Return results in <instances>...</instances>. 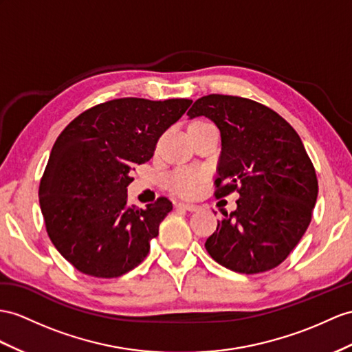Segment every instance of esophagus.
Masks as SVG:
<instances>
[{
  "mask_svg": "<svg viewBox=\"0 0 352 352\" xmlns=\"http://www.w3.org/2000/svg\"><path fill=\"white\" fill-rule=\"evenodd\" d=\"M176 206H177V208L188 210V212H195V210H199V208H200L199 204H192V203H186V201H179Z\"/></svg>",
  "mask_w": 352,
  "mask_h": 352,
  "instance_id": "34e87169",
  "label": "esophagus"
}]
</instances>
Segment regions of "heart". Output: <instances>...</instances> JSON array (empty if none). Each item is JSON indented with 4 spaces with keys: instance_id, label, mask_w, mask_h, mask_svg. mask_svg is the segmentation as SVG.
Returning <instances> with one entry per match:
<instances>
[{
    "instance_id": "heart-1",
    "label": "heart",
    "mask_w": 352,
    "mask_h": 352,
    "mask_svg": "<svg viewBox=\"0 0 352 352\" xmlns=\"http://www.w3.org/2000/svg\"><path fill=\"white\" fill-rule=\"evenodd\" d=\"M206 179L204 170L194 168V167H184L177 168L168 176V186L175 192L192 197L199 192L203 181Z\"/></svg>"
}]
</instances>
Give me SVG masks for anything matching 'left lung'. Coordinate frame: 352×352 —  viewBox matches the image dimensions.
I'll return each mask as SVG.
<instances>
[{"label":"left lung","mask_w":352,"mask_h":352,"mask_svg":"<svg viewBox=\"0 0 352 352\" xmlns=\"http://www.w3.org/2000/svg\"><path fill=\"white\" fill-rule=\"evenodd\" d=\"M188 116L221 133L217 197L237 191V209L218 221L204 246L224 267L254 275L275 269L309 227L318 195L311 158L296 130L260 102L210 94Z\"/></svg>","instance_id":"obj_1"}]
</instances>
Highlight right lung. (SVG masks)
Returning <instances> with one entry per match:
<instances>
[{"instance_id": "1", "label": "right lung", "mask_w": 352, "mask_h": 352, "mask_svg": "<svg viewBox=\"0 0 352 352\" xmlns=\"http://www.w3.org/2000/svg\"><path fill=\"white\" fill-rule=\"evenodd\" d=\"M192 100L118 98L85 110L56 139L40 182V208L58 252L85 275L118 278L137 267L173 209L166 197L126 203L130 171Z\"/></svg>"}]
</instances>
